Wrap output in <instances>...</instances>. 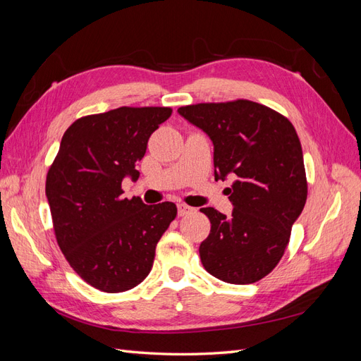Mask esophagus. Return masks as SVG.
<instances>
[{
	"label": "esophagus",
	"instance_id": "34e87169",
	"mask_svg": "<svg viewBox=\"0 0 361 361\" xmlns=\"http://www.w3.org/2000/svg\"><path fill=\"white\" fill-rule=\"evenodd\" d=\"M194 209L191 206H188V204H178V215L179 216H183V215H187V214H190V212H192Z\"/></svg>",
	"mask_w": 361,
	"mask_h": 361
}]
</instances>
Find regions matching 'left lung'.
Segmentation results:
<instances>
[{
    "instance_id": "1",
    "label": "left lung",
    "mask_w": 361,
    "mask_h": 361,
    "mask_svg": "<svg viewBox=\"0 0 361 361\" xmlns=\"http://www.w3.org/2000/svg\"><path fill=\"white\" fill-rule=\"evenodd\" d=\"M214 143L215 179L227 188L231 216L202 207L211 232L200 244L204 269L232 285H250L277 267L292 224L307 200L302 149L289 118L262 104L236 99L179 108Z\"/></svg>"
}]
</instances>
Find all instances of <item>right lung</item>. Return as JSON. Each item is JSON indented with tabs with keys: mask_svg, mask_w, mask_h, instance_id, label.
I'll return each instance as SVG.
<instances>
[{
	"mask_svg": "<svg viewBox=\"0 0 361 361\" xmlns=\"http://www.w3.org/2000/svg\"><path fill=\"white\" fill-rule=\"evenodd\" d=\"M170 106H120L80 117L64 133L47 174L54 235L72 269L90 286L125 292L152 269L162 233L176 218L171 202L123 197L125 176L147 141L171 116Z\"/></svg>",
	"mask_w": 361,
	"mask_h": 361,
	"instance_id": "obj_1",
	"label": "right lung"
}]
</instances>
